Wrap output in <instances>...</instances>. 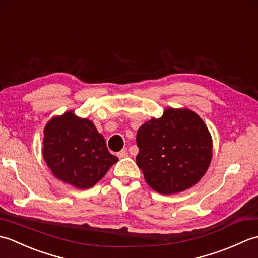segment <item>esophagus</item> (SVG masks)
<instances>
[{
    "instance_id": "obj_1",
    "label": "esophagus",
    "mask_w": 258,
    "mask_h": 258,
    "mask_svg": "<svg viewBox=\"0 0 258 258\" xmlns=\"http://www.w3.org/2000/svg\"><path fill=\"white\" fill-rule=\"evenodd\" d=\"M117 156H118L119 158L127 157V156H128V151H127V149H123L122 151L118 152V153H117Z\"/></svg>"
}]
</instances>
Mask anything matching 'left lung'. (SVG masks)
<instances>
[{
  "label": "left lung",
  "instance_id": "8db88e82",
  "mask_svg": "<svg viewBox=\"0 0 258 258\" xmlns=\"http://www.w3.org/2000/svg\"><path fill=\"white\" fill-rule=\"evenodd\" d=\"M136 164L146 183L163 195L193 187L207 172L213 140L206 124L189 108L164 109L138 131Z\"/></svg>",
  "mask_w": 258,
  "mask_h": 258
}]
</instances>
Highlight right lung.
<instances>
[{
  "label": "right lung",
  "instance_id": "add662e5",
  "mask_svg": "<svg viewBox=\"0 0 258 258\" xmlns=\"http://www.w3.org/2000/svg\"><path fill=\"white\" fill-rule=\"evenodd\" d=\"M43 134L42 154L48 168L57 179L75 188L93 187L118 161L108 152L94 123L73 111L53 116Z\"/></svg>",
  "mask_w": 258,
  "mask_h": 258
}]
</instances>
